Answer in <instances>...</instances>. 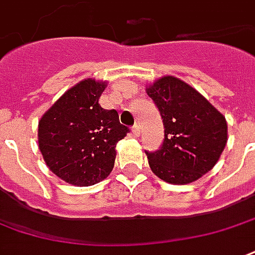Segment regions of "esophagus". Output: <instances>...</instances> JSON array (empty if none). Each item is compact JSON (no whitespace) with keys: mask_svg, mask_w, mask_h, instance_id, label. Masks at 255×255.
Here are the masks:
<instances>
[{"mask_svg":"<svg viewBox=\"0 0 255 255\" xmlns=\"http://www.w3.org/2000/svg\"><path fill=\"white\" fill-rule=\"evenodd\" d=\"M132 133L135 136H139V133H140V128H139V124H137V123L132 127Z\"/></svg>","mask_w":255,"mask_h":255,"instance_id":"esophagus-1","label":"esophagus"}]
</instances>
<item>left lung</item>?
<instances>
[{
	"label": "left lung",
	"mask_w": 255,
	"mask_h": 255,
	"mask_svg": "<svg viewBox=\"0 0 255 255\" xmlns=\"http://www.w3.org/2000/svg\"><path fill=\"white\" fill-rule=\"evenodd\" d=\"M146 90L165 127L161 148L146 151L152 173L177 185L199 180L216 165L226 147V119L197 90L171 75Z\"/></svg>",
	"instance_id": "1"
}]
</instances>
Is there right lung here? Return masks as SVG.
I'll return each instance as SVG.
<instances>
[{"label": "right lung", "mask_w": 255, "mask_h": 255, "mask_svg": "<svg viewBox=\"0 0 255 255\" xmlns=\"http://www.w3.org/2000/svg\"><path fill=\"white\" fill-rule=\"evenodd\" d=\"M107 82L84 80L56 101L39 122V148L50 170L69 184L89 186L107 178L116 144L129 132L115 109L99 99Z\"/></svg>", "instance_id": "right-lung-1"}]
</instances>
